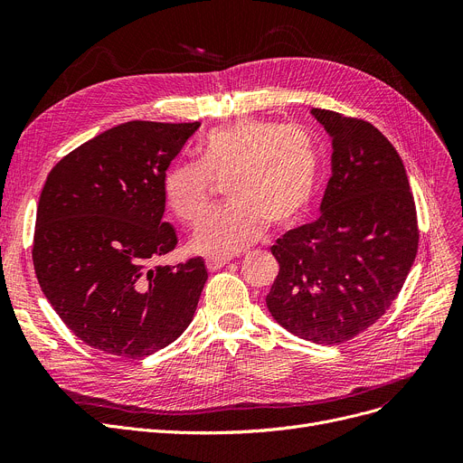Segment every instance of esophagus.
I'll list each match as a JSON object with an SVG mask.
<instances>
[{"mask_svg": "<svg viewBox=\"0 0 463 463\" xmlns=\"http://www.w3.org/2000/svg\"><path fill=\"white\" fill-rule=\"evenodd\" d=\"M231 262V259H208L206 260V269L210 270V272H215V270H219V269H223L225 264H229Z\"/></svg>", "mask_w": 463, "mask_h": 463, "instance_id": "34e87169", "label": "esophagus"}]
</instances>
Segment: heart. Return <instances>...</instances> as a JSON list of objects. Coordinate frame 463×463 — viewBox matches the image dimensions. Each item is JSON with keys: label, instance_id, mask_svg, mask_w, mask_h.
Segmentation results:
<instances>
[{"label": "heart", "instance_id": "b5f03b06", "mask_svg": "<svg viewBox=\"0 0 463 463\" xmlns=\"http://www.w3.org/2000/svg\"><path fill=\"white\" fill-rule=\"evenodd\" d=\"M319 176V152L300 126L241 118L212 129L197 146V163H175L163 176V199L184 225L206 213L213 184L229 204L212 212L189 248L206 257H229L251 246L270 225L295 227L307 212Z\"/></svg>", "mask_w": 463, "mask_h": 463}]
</instances>
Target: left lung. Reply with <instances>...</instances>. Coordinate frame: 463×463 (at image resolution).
<instances>
[{
	"label": "left lung",
	"instance_id": "obj_1",
	"mask_svg": "<svg viewBox=\"0 0 463 463\" xmlns=\"http://www.w3.org/2000/svg\"><path fill=\"white\" fill-rule=\"evenodd\" d=\"M332 138V178L313 223L270 248L279 274L272 317L313 344L370 328L402 290L419 250L417 208L402 157L370 121L311 109Z\"/></svg>",
	"mask_w": 463,
	"mask_h": 463
}]
</instances>
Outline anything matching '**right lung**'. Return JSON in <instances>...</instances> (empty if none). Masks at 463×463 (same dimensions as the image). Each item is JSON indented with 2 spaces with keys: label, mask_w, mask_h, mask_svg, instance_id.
<instances>
[{
  "label": "right lung",
  "mask_w": 463,
  "mask_h": 463,
  "mask_svg": "<svg viewBox=\"0 0 463 463\" xmlns=\"http://www.w3.org/2000/svg\"><path fill=\"white\" fill-rule=\"evenodd\" d=\"M199 128L128 121L67 154L44 182L35 274L60 319L93 349L142 358L193 321L208 279L204 260L154 262L178 241L163 222V176Z\"/></svg>",
  "instance_id": "add662e5"
}]
</instances>
